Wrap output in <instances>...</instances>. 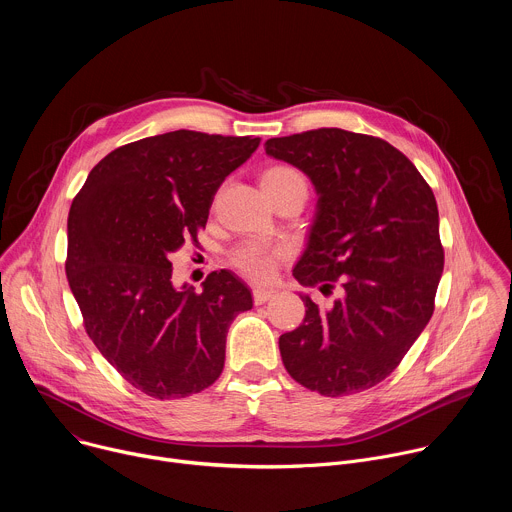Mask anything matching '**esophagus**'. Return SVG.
Instances as JSON below:
<instances>
[{
  "label": "esophagus",
  "mask_w": 512,
  "mask_h": 512,
  "mask_svg": "<svg viewBox=\"0 0 512 512\" xmlns=\"http://www.w3.org/2000/svg\"><path fill=\"white\" fill-rule=\"evenodd\" d=\"M273 296H275L273 289H265V287H255V289H253V302H255L257 306L269 302Z\"/></svg>",
  "instance_id": "34e87169"
}]
</instances>
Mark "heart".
Segmentation results:
<instances>
[{
	"label": "heart",
	"instance_id": "obj_1",
	"mask_svg": "<svg viewBox=\"0 0 512 512\" xmlns=\"http://www.w3.org/2000/svg\"><path fill=\"white\" fill-rule=\"evenodd\" d=\"M261 186L271 202L287 194H296V192L306 194L308 190L304 174L289 164H275L263 170ZM283 257H285V251L279 247H271L265 243H243L231 251L229 263L241 275L253 281H267Z\"/></svg>",
	"mask_w": 512,
	"mask_h": 512
}]
</instances>
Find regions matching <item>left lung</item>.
Instances as JSON below:
<instances>
[{
  "mask_svg": "<svg viewBox=\"0 0 512 512\" xmlns=\"http://www.w3.org/2000/svg\"><path fill=\"white\" fill-rule=\"evenodd\" d=\"M265 152L306 172L318 194L294 277L308 296L300 328L279 336L291 379L326 397L385 381L427 326L444 271L435 196L413 162L381 137L336 127L271 137Z\"/></svg>",
  "mask_w": 512,
  "mask_h": 512,
  "instance_id": "left-lung-1",
  "label": "left lung"
}]
</instances>
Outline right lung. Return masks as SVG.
I'll list each match as a JSON object with an SVG mask.
<instances>
[{"label": "right lung", "mask_w": 512, "mask_h": 512, "mask_svg": "<svg viewBox=\"0 0 512 512\" xmlns=\"http://www.w3.org/2000/svg\"><path fill=\"white\" fill-rule=\"evenodd\" d=\"M259 137L178 129L107 154L70 204L66 277L83 326L111 367L154 399H180L223 373L247 285L212 271L202 294L172 285L170 255L198 245L214 194Z\"/></svg>", "instance_id": "1"}]
</instances>
